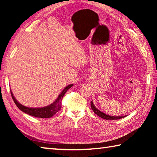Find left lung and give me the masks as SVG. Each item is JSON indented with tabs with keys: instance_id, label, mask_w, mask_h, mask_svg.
Returning <instances> with one entry per match:
<instances>
[{
	"instance_id": "obj_1",
	"label": "left lung",
	"mask_w": 157,
	"mask_h": 157,
	"mask_svg": "<svg viewBox=\"0 0 157 157\" xmlns=\"http://www.w3.org/2000/svg\"><path fill=\"white\" fill-rule=\"evenodd\" d=\"M91 104V109H92V111H94V113L95 114L97 115L98 116H99L100 117H101L102 119H105L106 120H114V119H121L123 117H125V116H111V115H108L105 114L103 112L101 111L100 110H98L97 108L95 107V106L93 104V102L91 101L90 102Z\"/></svg>"
}]
</instances>
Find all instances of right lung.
<instances>
[{
	"mask_svg": "<svg viewBox=\"0 0 157 157\" xmlns=\"http://www.w3.org/2000/svg\"><path fill=\"white\" fill-rule=\"evenodd\" d=\"M73 86V84H69L67 86H66V87L63 89V90L61 92V94L59 95L57 98H56L54 101V102H52V104H51L48 106H44V107H41V108H32V107H28V106H23L21 104H20V103L15 99L11 90V94L15 104L20 110H21V111L24 112L25 113H27L28 115H29L33 117H36L50 118L54 115H55L56 113L61 110V102H62V99L63 98V96H64L66 92L70 88H71Z\"/></svg>",
	"mask_w": 157,
	"mask_h": 157,
	"instance_id": "right-lung-1",
	"label": "right lung"
}]
</instances>
